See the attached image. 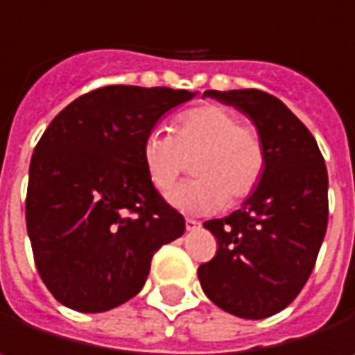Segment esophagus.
Returning <instances> with one entry per match:
<instances>
[{
  "label": "esophagus",
  "instance_id": "esophagus-1",
  "mask_svg": "<svg viewBox=\"0 0 355 355\" xmlns=\"http://www.w3.org/2000/svg\"><path fill=\"white\" fill-rule=\"evenodd\" d=\"M184 226H187V230H197L201 224H199L197 220H193V218H187V220H184Z\"/></svg>",
  "mask_w": 355,
  "mask_h": 355
}]
</instances>
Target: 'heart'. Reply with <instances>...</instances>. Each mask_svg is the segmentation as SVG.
Here are the masks:
<instances>
[{
	"label": "heart",
	"instance_id": "heart-1",
	"mask_svg": "<svg viewBox=\"0 0 355 355\" xmlns=\"http://www.w3.org/2000/svg\"><path fill=\"white\" fill-rule=\"evenodd\" d=\"M189 160L197 178L177 187L171 203L187 214H214L257 189L265 171V146L232 108L201 105L180 112L171 135L150 131L141 141L144 171L160 193L175 187Z\"/></svg>",
	"mask_w": 355,
	"mask_h": 355
}]
</instances>
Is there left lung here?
Here are the masks:
<instances>
[{"instance_id": "left-lung-1", "label": "left lung", "mask_w": 355, "mask_h": 355, "mask_svg": "<svg viewBox=\"0 0 355 355\" xmlns=\"http://www.w3.org/2000/svg\"><path fill=\"white\" fill-rule=\"evenodd\" d=\"M254 123L265 171L241 209L203 226L218 250L197 269L205 296L241 319L284 311L309 282L329 220V177L317 139L279 98L261 90H205Z\"/></svg>"}]
</instances>
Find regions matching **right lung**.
<instances>
[{
    "mask_svg": "<svg viewBox=\"0 0 355 355\" xmlns=\"http://www.w3.org/2000/svg\"><path fill=\"white\" fill-rule=\"evenodd\" d=\"M195 94L105 86L63 108L31 160L26 228L49 292L78 313H105L146 284L152 257L184 218L152 187L141 141Z\"/></svg>",
    "mask_w": 355,
    "mask_h": 355,
    "instance_id": "obj_1",
    "label": "right lung"
}]
</instances>
